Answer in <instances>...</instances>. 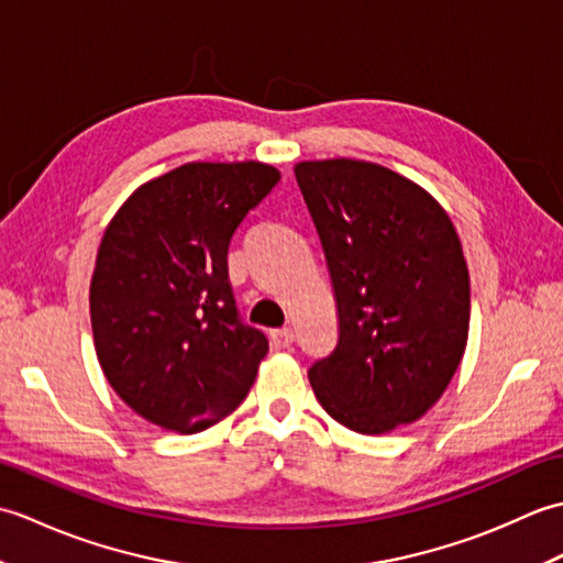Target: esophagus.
<instances>
[{
  "label": "esophagus",
  "mask_w": 563,
  "mask_h": 563,
  "mask_svg": "<svg viewBox=\"0 0 563 563\" xmlns=\"http://www.w3.org/2000/svg\"><path fill=\"white\" fill-rule=\"evenodd\" d=\"M292 341H295L292 329H275V331H271V345H273L275 351L290 349Z\"/></svg>",
  "instance_id": "1"
}]
</instances>
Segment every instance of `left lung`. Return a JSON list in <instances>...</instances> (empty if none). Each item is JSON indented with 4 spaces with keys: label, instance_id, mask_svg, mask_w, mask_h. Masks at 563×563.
<instances>
[{
    "label": "left lung",
    "instance_id": "obj_1",
    "mask_svg": "<svg viewBox=\"0 0 563 563\" xmlns=\"http://www.w3.org/2000/svg\"><path fill=\"white\" fill-rule=\"evenodd\" d=\"M324 246L339 341L309 367L324 411L363 435L413 423L448 389L470 336V271L440 202L361 159L295 164Z\"/></svg>",
    "mask_w": 563,
    "mask_h": 563
}]
</instances>
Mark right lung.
<instances>
[{
  "label": "right lung",
  "mask_w": 563,
  "mask_h": 563,
  "mask_svg": "<svg viewBox=\"0 0 563 563\" xmlns=\"http://www.w3.org/2000/svg\"><path fill=\"white\" fill-rule=\"evenodd\" d=\"M280 181L261 162H190L130 196L91 275L93 349L113 391L145 421L200 433L254 385L268 341L236 314L227 251Z\"/></svg>",
  "instance_id": "right-lung-1"
}]
</instances>
